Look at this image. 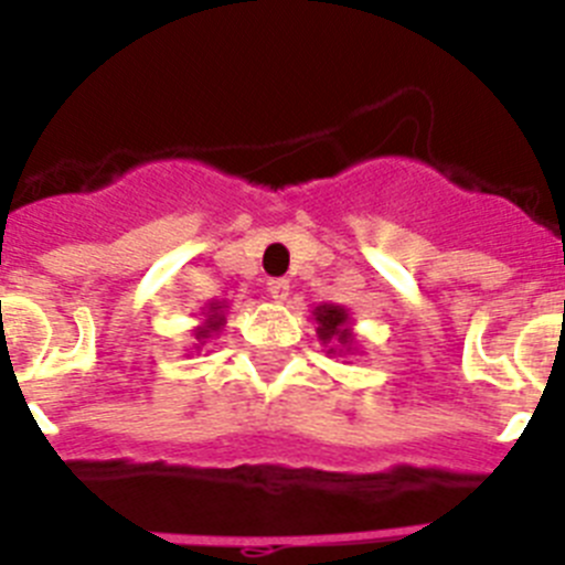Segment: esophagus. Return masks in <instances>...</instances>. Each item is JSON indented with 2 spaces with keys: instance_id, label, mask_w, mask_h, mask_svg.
<instances>
[{
  "instance_id": "esophagus-1",
  "label": "esophagus",
  "mask_w": 565,
  "mask_h": 565,
  "mask_svg": "<svg viewBox=\"0 0 565 565\" xmlns=\"http://www.w3.org/2000/svg\"><path fill=\"white\" fill-rule=\"evenodd\" d=\"M288 279H271V282H268V294H271V299L274 302H286L288 299Z\"/></svg>"
}]
</instances>
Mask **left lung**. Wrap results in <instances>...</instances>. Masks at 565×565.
<instances>
[{"label": "left lung", "mask_w": 565, "mask_h": 565, "mask_svg": "<svg viewBox=\"0 0 565 565\" xmlns=\"http://www.w3.org/2000/svg\"><path fill=\"white\" fill-rule=\"evenodd\" d=\"M311 313L317 319V339L319 344H326V353L342 356V353L356 351V337H353V322L348 308L322 302Z\"/></svg>", "instance_id": "1"}]
</instances>
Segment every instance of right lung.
I'll return each mask as SVG.
<instances>
[{"label":"right lung","mask_w":565,"mask_h":565,"mask_svg":"<svg viewBox=\"0 0 565 565\" xmlns=\"http://www.w3.org/2000/svg\"><path fill=\"white\" fill-rule=\"evenodd\" d=\"M226 313H228V302L226 299H212L206 306L201 308V322L192 328V351L201 353L209 351L214 344V339H221L223 326H226Z\"/></svg>","instance_id":"add662e5"}]
</instances>
